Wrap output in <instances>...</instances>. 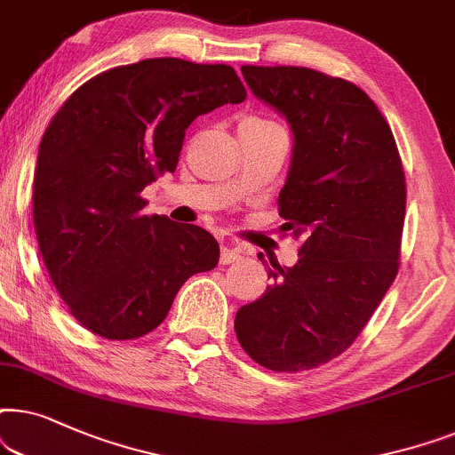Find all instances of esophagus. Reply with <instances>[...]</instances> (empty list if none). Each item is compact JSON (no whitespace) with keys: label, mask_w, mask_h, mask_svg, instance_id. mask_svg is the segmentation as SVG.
I'll list each match as a JSON object with an SVG mask.
<instances>
[{"label":"esophagus","mask_w":455,"mask_h":455,"mask_svg":"<svg viewBox=\"0 0 455 455\" xmlns=\"http://www.w3.org/2000/svg\"><path fill=\"white\" fill-rule=\"evenodd\" d=\"M243 258V250L241 247H235L233 243H224L222 245V253H220V262L222 264H231L237 262V259Z\"/></svg>","instance_id":"1"}]
</instances>
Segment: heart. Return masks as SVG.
Listing matches in <instances>:
<instances>
[{
  "label": "heart",
  "instance_id": "1",
  "mask_svg": "<svg viewBox=\"0 0 455 455\" xmlns=\"http://www.w3.org/2000/svg\"><path fill=\"white\" fill-rule=\"evenodd\" d=\"M275 123H270V120H264L259 116H245L241 118L239 123V129H262V126H272Z\"/></svg>",
  "mask_w": 455,
  "mask_h": 455
}]
</instances>
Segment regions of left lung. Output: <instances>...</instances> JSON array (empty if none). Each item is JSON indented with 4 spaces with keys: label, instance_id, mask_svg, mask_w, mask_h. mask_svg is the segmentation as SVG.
Wrapping results in <instances>:
<instances>
[{
    "label": "left lung",
    "instance_id": "left-lung-1",
    "mask_svg": "<svg viewBox=\"0 0 455 455\" xmlns=\"http://www.w3.org/2000/svg\"><path fill=\"white\" fill-rule=\"evenodd\" d=\"M251 93L287 118L293 157L278 193L299 259L239 307L235 332L259 366L310 371L343 354L399 270L405 174L377 104L354 83L301 66H241ZM264 264V256H258Z\"/></svg>",
    "mask_w": 455,
    "mask_h": 455
}]
</instances>
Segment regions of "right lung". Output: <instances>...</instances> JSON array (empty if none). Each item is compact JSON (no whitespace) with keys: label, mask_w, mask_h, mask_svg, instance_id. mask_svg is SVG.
Returning <instances> with one entry per match:
<instances>
[{"label":"right lung","mask_w":455,"mask_h":455,"mask_svg":"<svg viewBox=\"0 0 455 455\" xmlns=\"http://www.w3.org/2000/svg\"><path fill=\"white\" fill-rule=\"evenodd\" d=\"M245 97L231 66L151 58L93 76L52 118L33 222L53 287L84 329L112 341L148 335L187 278L216 268L218 241L141 214V191L174 172L193 120Z\"/></svg>","instance_id":"right-lung-1"}]
</instances>
